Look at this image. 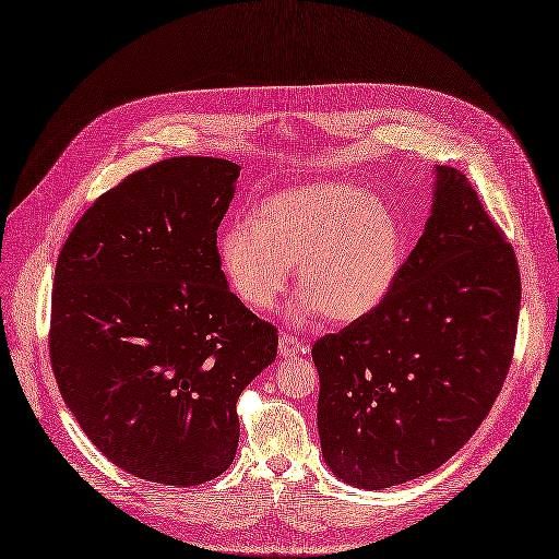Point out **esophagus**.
Segmentation results:
<instances>
[{
  "instance_id": "obj_1",
  "label": "esophagus",
  "mask_w": 559,
  "mask_h": 559,
  "mask_svg": "<svg viewBox=\"0 0 559 559\" xmlns=\"http://www.w3.org/2000/svg\"><path fill=\"white\" fill-rule=\"evenodd\" d=\"M278 354H281L283 358H293V356L306 354V345L301 343V340H299V337H295V335H287V333H283V335L278 337Z\"/></svg>"
}]
</instances>
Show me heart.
<instances>
[{"instance_id":"b5f03b06","label":"heart","mask_w":559,"mask_h":559,"mask_svg":"<svg viewBox=\"0 0 559 559\" xmlns=\"http://www.w3.org/2000/svg\"><path fill=\"white\" fill-rule=\"evenodd\" d=\"M222 272L251 310H270L297 264L304 289L295 324L314 314L352 324L374 312L397 283L404 230L385 201L352 182H312L264 199L251 222L216 239Z\"/></svg>"}]
</instances>
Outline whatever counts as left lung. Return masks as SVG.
Masks as SVG:
<instances>
[{
    "instance_id": "8db88e82",
    "label": "left lung",
    "mask_w": 559,
    "mask_h": 559,
    "mask_svg": "<svg viewBox=\"0 0 559 559\" xmlns=\"http://www.w3.org/2000/svg\"><path fill=\"white\" fill-rule=\"evenodd\" d=\"M431 214L391 295L320 337L324 464L381 491L443 466L491 411L514 354V249L456 168H433Z\"/></svg>"
}]
</instances>
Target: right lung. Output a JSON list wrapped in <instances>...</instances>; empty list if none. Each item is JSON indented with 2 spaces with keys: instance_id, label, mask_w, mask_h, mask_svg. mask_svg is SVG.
<instances>
[{
  "instance_id": "right-lung-1",
  "label": "right lung",
  "mask_w": 559,
  "mask_h": 559,
  "mask_svg": "<svg viewBox=\"0 0 559 559\" xmlns=\"http://www.w3.org/2000/svg\"><path fill=\"white\" fill-rule=\"evenodd\" d=\"M239 166L171 157L103 193L57 260L50 358L63 402L111 464L197 487L239 441L237 397L278 335L241 304L216 255Z\"/></svg>"
}]
</instances>
